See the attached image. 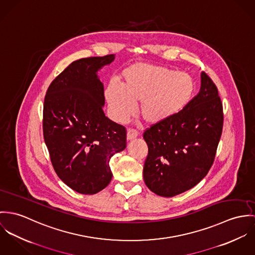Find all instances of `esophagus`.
I'll use <instances>...</instances> for the list:
<instances>
[{
	"label": "esophagus",
	"mask_w": 255,
	"mask_h": 255,
	"mask_svg": "<svg viewBox=\"0 0 255 255\" xmlns=\"http://www.w3.org/2000/svg\"><path fill=\"white\" fill-rule=\"evenodd\" d=\"M138 137V132L134 129H129L127 132V141H132Z\"/></svg>",
	"instance_id": "1"
}]
</instances>
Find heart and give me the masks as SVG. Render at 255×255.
Here are the masks:
<instances>
[{"mask_svg":"<svg viewBox=\"0 0 255 255\" xmlns=\"http://www.w3.org/2000/svg\"><path fill=\"white\" fill-rule=\"evenodd\" d=\"M195 92V79L187 72L137 63L123 72L121 86L108 87L106 100L117 122H124L135 114V104L140 103L141 118L148 124H158L180 114Z\"/></svg>","mask_w":255,"mask_h":255,"instance_id":"b5f03b06","label":"heart"}]
</instances>
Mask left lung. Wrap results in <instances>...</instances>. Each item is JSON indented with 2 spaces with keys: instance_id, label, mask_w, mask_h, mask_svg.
I'll use <instances>...</instances> for the list:
<instances>
[{
  "instance_id": "obj_1",
  "label": "left lung",
  "mask_w": 255,
  "mask_h": 255,
  "mask_svg": "<svg viewBox=\"0 0 255 255\" xmlns=\"http://www.w3.org/2000/svg\"><path fill=\"white\" fill-rule=\"evenodd\" d=\"M200 90L175 117L143 133L148 154L143 181L154 194L172 198L196 185L211 168L223 128V108L212 80L200 73Z\"/></svg>"
}]
</instances>
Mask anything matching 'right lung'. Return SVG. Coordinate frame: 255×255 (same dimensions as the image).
<instances>
[{
  "label": "right lung",
  "instance_id": "obj_1",
  "mask_svg": "<svg viewBox=\"0 0 255 255\" xmlns=\"http://www.w3.org/2000/svg\"><path fill=\"white\" fill-rule=\"evenodd\" d=\"M114 55L81 58L49 87L43 111L44 140L59 179L75 192L94 195L112 181L111 158L126 147V130L103 112L98 72Z\"/></svg>",
  "mask_w": 255,
  "mask_h": 255
}]
</instances>
